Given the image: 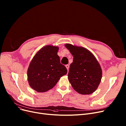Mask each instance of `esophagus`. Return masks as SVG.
<instances>
[{"label":"esophagus","mask_w":126,"mask_h":126,"mask_svg":"<svg viewBox=\"0 0 126 126\" xmlns=\"http://www.w3.org/2000/svg\"><path fill=\"white\" fill-rule=\"evenodd\" d=\"M65 66H66V68H67V70L68 71L69 68V65L68 64H67V65H65Z\"/></svg>","instance_id":"34e87169"}]
</instances>
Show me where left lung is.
Returning <instances> with one entry per match:
<instances>
[{"instance_id":"1","label":"left lung","mask_w":126,"mask_h":126,"mask_svg":"<svg viewBox=\"0 0 126 126\" xmlns=\"http://www.w3.org/2000/svg\"><path fill=\"white\" fill-rule=\"evenodd\" d=\"M65 46L74 57L68 75L72 87L81 94H92L101 81L102 70L100 63L86 48L69 43Z\"/></svg>"}]
</instances>
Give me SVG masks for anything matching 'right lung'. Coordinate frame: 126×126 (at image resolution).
Here are the masks:
<instances>
[{"mask_svg":"<svg viewBox=\"0 0 126 126\" xmlns=\"http://www.w3.org/2000/svg\"><path fill=\"white\" fill-rule=\"evenodd\" d=\"M59 47L46 45L40 49L30 62L27 76L31 87L39 92L54 87L67 70L57 55Z\"/></svg>","mask_w":126,"mask_h":126,"instance_id":"obj_1","label":"right lung"}]
</instances>
